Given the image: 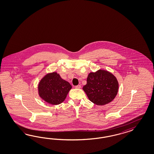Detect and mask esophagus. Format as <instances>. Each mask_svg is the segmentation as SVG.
<instances>
[{"mask_svg": "<svg viewBox=\"0 0 154 154\" xmlns=\"http://www.w3.org/2000/svg\"><path fill=\"white\" fill-rule=\"evenodd\" d=\"M81 88V85H77V86H75V88H76V89H80Z\"/></svg>", "mask_w": 154, "mask_h": 154, "instance_id": "34e87169", "label": "esophagus"}]
</instances>
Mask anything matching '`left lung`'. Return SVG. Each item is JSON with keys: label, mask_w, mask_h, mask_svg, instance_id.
I'll list each match as a JSON object with an SVG mask.
<instances>
[{"label": "left lung", "mask_w": 154, "mask_h": 154, "mask_svg": "<svg viewBox=\"0 0 154 154\" xmlns=\"http://www.w3.org/2000/svg\"><path fill=\"white\" fill-rule=\"evenodd\" d=\"M119 83L111 73L106 70L91 72L87 78V84L83 87L89 100L98 106L112 102L116 96Z\"/></svg>", "instance_id": "obj_1"}]
</instances>
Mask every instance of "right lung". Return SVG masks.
Returning a JSON list of instances; mask_svg holds the SVG:
<instances>
[{"label": "right lung", "instance_id": "1", "mask_svg": "<svg viewBox=\"0 0 154 154\" xmlns=\"http://www.w3.org/2000/svg\"><path fill=\"white\" fill-rule=\"evenodd\" d=\"M72 89L70 84L61 78L56 72L45 75L38 84V94L47 103L57 105L63 102Z\"/></svg>", "mask_w": 154, "mask_h": 154}]
</instances>
